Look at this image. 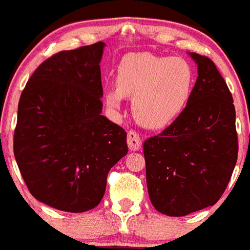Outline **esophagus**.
Masks as SVG:
<instances>
[{"instance_id": "34e87169", "label": "esophagus", "mask_w": 250, "mask_h": 250, "mask_svg": "<svg viewBox=\"0 0 250 250\" xmlns=\"http://www.w3.org/2000/svg\"><path fill=\"white\" fill-rule=\"evenodd\" d=\"M127 146L131 150H138L142 146V141H141L140 135L136 131L130 130L127 132Z\"/></svg>"}]
</instances>
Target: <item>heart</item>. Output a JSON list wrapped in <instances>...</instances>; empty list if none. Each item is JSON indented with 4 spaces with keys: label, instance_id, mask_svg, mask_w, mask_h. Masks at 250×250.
I'll return each instance as SVG.
<instances>
[{
    "label": "heart",
    "instance_id": "heart-1",
    "mask_svg": "<svg viewBox=\"0 0 250 250\" xmlns=\"http://www.w3.org/2000/svg\"><path fill=\"white\" fill-rule=\"evenodd\" d=\"M194 85V71L181 57L130 53L117 70V86H108L104 100L114 112L122 108L125 96L132 98L138 122L159 128L174 122L186 108Z\"/></svg>",
    "mask_w": 250,
    "mask_h": 250
}]
</instances>
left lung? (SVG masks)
<instances>
[{"label": "left lung", "instance_id": "8db88e82", "mask_svg": "<svg viewBox=\"0 0 250 250\" xmlns=\"http://www.w3.org/2000/svg\"><path fill=\"white\" fill-rule=\"evenodd\" d=\"M198 78L184 112L143 143L146 179L153 207L185 216L222 196L238 154L232 95L214 62L189 53Z\"/></svg>", "mask_w": 250, "mask_h": 250}]
</instances>
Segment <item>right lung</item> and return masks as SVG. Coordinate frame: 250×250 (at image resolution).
Wrapping results in <instances>:
<instances>
[{
    "mask_svg": "<svg viewBox=\"0 0 250 250\" xmlns=\"http://www.w3.org/2000/svg\"><path fill=\"white\" fill-rule=\"evenodd\" d=\"M104 46L100 41L49 57L19 100L17 164L30 193L62 211L97 207L108 172L127 154L126 131L101 114Z\"/></svg>",
    "mask_w": 250,
    "mask_h": 250,
    "instance_id": "1",
    "label": "right lung"
}]
</instances>
